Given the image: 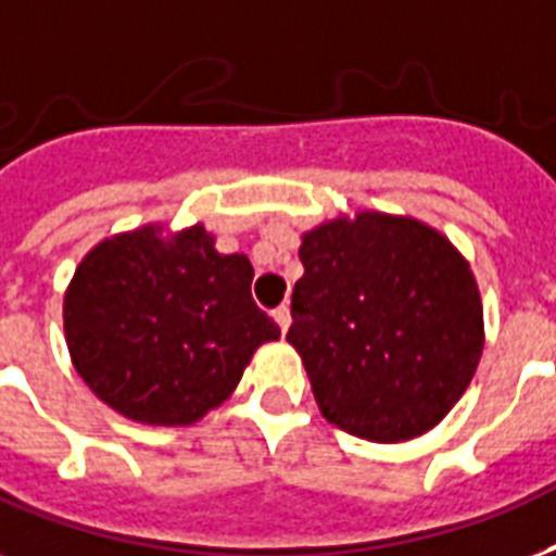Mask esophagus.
<instances>
[{
  "instance_id": "1",
  "label": "esophagus",
  "mask_w": 556,
  "mask_h": 556,
  "mask_svg": "<svg viewBox=\"0 0 556 556\" xmlns=\"http://www.w3.org/2000/svg\"><path fill=\"white\" fill-rule=\"evenodd\" d=\"M274 320H277V326L282 329V332H288V326H291V308L288 306L274 308Z\"/></svg>"
}]
</instances>
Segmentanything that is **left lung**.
<instances>
[{
    "label": "left lung",
    "instance_id": "left-lung-1",
    "mask_svg": "<svg viewBox=\"0 0 556 556\" xmlns=\"http://www.w3.org/2000/svg\"><path fill=\"white\" fill-rule=\"evenodd\" d=\"M288 344L317 408L346 434L402 443L434 429L476 376L484 308L469 262L434 227L384 212L303 232Z\"/></svg>",
    "mask_w": 556,
    "mask_h": 556
}]
</instances>
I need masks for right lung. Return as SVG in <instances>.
Listing matches in <instances>:
<instances>
[{"mask_svg": "<svg viewBox=\"0 0 556 556\" xmlns=\"http://www.w3.org/2000/svg\"><path fill=\"white\" fill-rule=\"evenodd\" d=\"M244 253L224 256L201 224L118 232L80 260L63 332L90 391L122 417L189 426L218 408L279 326L253 296Z\"/></svg>", "mask_w": 556, "mask_h": 556, "instance_id": "add662e5", "label": "right lung"}]
</instances>
